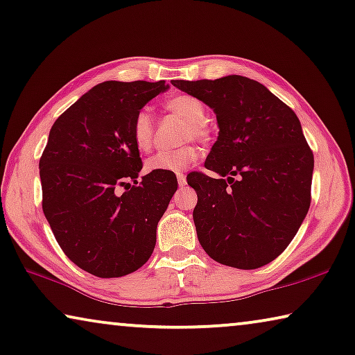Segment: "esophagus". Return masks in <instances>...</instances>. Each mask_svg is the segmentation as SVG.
<instances>
[{"mask_svg":"<svg viewBox=\"0 0 355 355\" xmlns=\"http://www.w3.org/2000/svg\"><path fill=\"white\" fill-rule=\"evenodd\" d=\"M177 182L178 187H184V184H187V175H184V173H177Z\"/></svg>","mask_w":355,"mask_h":355,"instance_id":"34e87169","label":"esophagus"}]
</instances>
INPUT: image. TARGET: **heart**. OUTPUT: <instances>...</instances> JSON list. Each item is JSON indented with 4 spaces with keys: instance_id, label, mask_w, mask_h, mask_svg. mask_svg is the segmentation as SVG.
I'll return each mask as SVG.
<instances>
[{
    "instance_id": "heart-1",
    "label": "heart",
    "mask_w": 355,
    "mask_h": 355,
    "mask_svg": "<svg viewBox=\"0 0 355 355\" xmlns=\"http://www.w3.org/2000/svg\"><path fill=\"white\" fill-rule=\"evenodd\" d=\"M164 108L187 121L182 139L196 140L198 144H209L214 134L207 116V108L202 100L189 94H178L164 102ZM132 140L137 150L146 153L151 150L155 140V119L148 108H140L132 121ZM198 159L194 145H183L177 150L157 151L146 159V171L150 172H180Z\"/></svg>"
}]
</instances>
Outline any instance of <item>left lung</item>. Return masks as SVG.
<instances>
[{
	"label": "left lung",
	"instance_id": "1",
	"mask_svg": "<svg viewBox=\"0 0 355 355\" xmlns=\"http://www.w3.org/2000/svg\"><path fill=\"white\" fill-rule=\"evenodd\" d=\"M172 84L215 111L218 139L193 172V220L211 260L257 269L288 247L311 205L314 155L300 119L255 79L231 75Z\"/></svg>",
	"mask_w": 355,
	"mask_h": 355
}]
</instances>
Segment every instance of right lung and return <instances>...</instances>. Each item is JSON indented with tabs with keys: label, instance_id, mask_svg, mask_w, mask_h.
I'll use <instances>...</instances> for the list:
<instances>
[{
	"label": "right lung",
	"instance_id": "obj_1",
	"mask_svg": "<svg viewBox=\"0 0 355 355\" xmlns=\"http://www.w3.org/2000/svg\"><path fill=\"white\" fill-rule=\"evenodd\" d=\"M164 81L100 83L57 118L40 159L42 211L63 253L97 277L144 266L177 191L173 172H150L132 140L137 111Z\"/></svg>",
	"mask_w": 355,
	"mask_h": 355
}]
</instances>
